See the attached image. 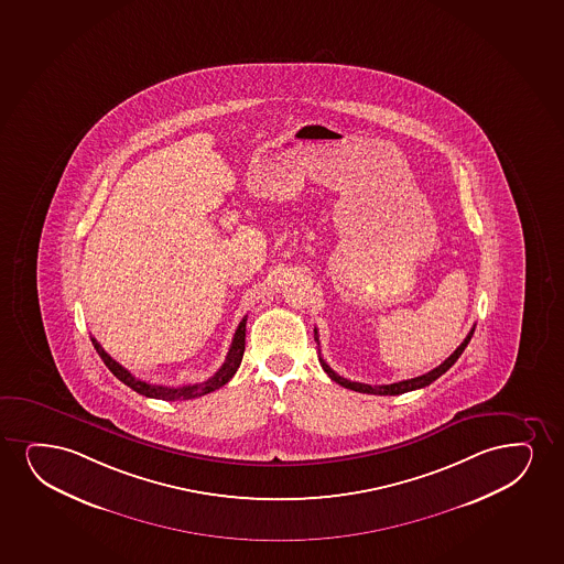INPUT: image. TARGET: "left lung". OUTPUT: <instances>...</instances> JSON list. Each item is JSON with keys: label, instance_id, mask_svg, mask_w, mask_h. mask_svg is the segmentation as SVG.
Returning a JSON list of instances; mask_svg holds the SVG:
<instances>
[{"label": "left lung", "instance_id": "left-lung-1", "mask_svg": "<svg viewBox=\"0 0 564 564\" xmlns=\"http://www.w3.org/2000/svg\"><path fill=\"white\" fill-rule=\"evenodd\" d=\"M473 332H475V326L470 328V332L467 334V337H465L464 343H462V345H459V347H457V349L454 350V352H452V355H449L441 366H436L435 370H431L429 373H423L420 378L404 379V381L391 383V386H366V383L350 381V379L341 378L339 373L332 370L328 364H326V360L322 357L321 364L329 378L334 379V381L339 383V386L345 387V389H350V391L357 392H368V394H389V397H392V394H402V392L415 391V389H421V387L431 386L435 379H438L443 373H446V371L456 364L457 358L462 357V352H464L465 347H467V343H469L470 337H473ZM314 334H316V329H314ZM316 341H318V334H316Z\"/></svg>", "mask_w": 564, "mask_h": 564}]
</instances>
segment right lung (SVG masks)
Returning <instances> with one entry per match:
<instances>
[{
    "label": "right lung",
    "mask_w": 564,
    "mask_h": 564,
    "mask_svg": "<svg viewBox=\"0 0 564 564\" xmlns=\"http://www.w3.org/2000/svg\"><path fill=\"white\" fill-rule=\"evenodd\" d=\"M246 321H248V318L243 316L242 322L238 324L235 337H232V345H230V349H228L227 360H225L221 368L215 371L214 376L207 379V381L196 383V386L165 387L147 383L143 379H137L135 376H133L131 371L126 370L121 364L116 362L115 358L110 357L107 350L100 347V343L97 341L95 337H91V341H94L95 350H97L99 357L102 358V362L107 364L108 370L112 371L116 378L120 379L121 383L131 387V389L139 392V394H144V397H149V399L191 400L204 397L207 392L217 391L219 387L228 383V381L232 379V376H235L236 370L240 368L243 349H246Z\"/></svg>",
    "instance_id": "1"
}]
</instances>
